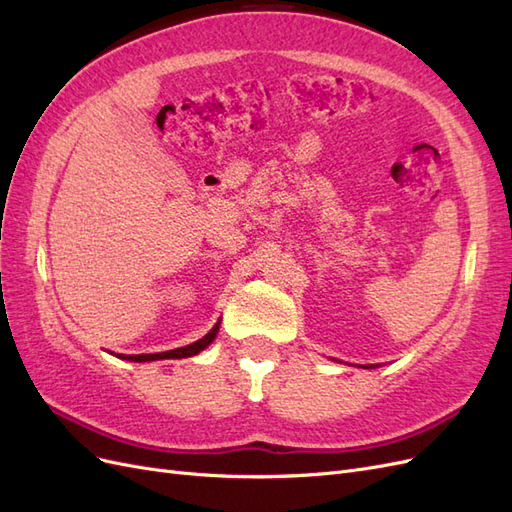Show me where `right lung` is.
<instances>
[{
  "mask_svg": "<svg viewBox=\"0 0 512 512\" xmlns=\"http://www.w3.org/2000/svg\"><path fill=\"white\" fill-rule=\"evenodd\" d=\"M218 329H220V322L215 324V327L203 337L198 339V342L190 344V346H183V348H177V350H168V352H156V354H119V359H126V361H134V363H145V361H158V359H185V356H194L198 354L200 350H205L215 335H218Z\"/></svg>",
  "mask_w": 512,
  "mask_h": 512,
  "instance_id": "obj_1",
  "label": "right lung"
}]
</instances>
